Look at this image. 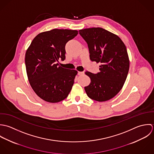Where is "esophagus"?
<instances>
[{
	"label": "esophagus",
	"mask_w": 154,
	"mask_h": 154,
	"mask_svg": "<svg viewBox=\"0 0 154 154\" xmlns=\"http://www.w3.org/2000/svg\"><path fill=\"white\" fill-rule=\"evenodd\" d=\"M78 74H79V75H82L84 74V72H80V71H79V72H78Z\"/></svg>",
	"instance_id": "obj_1"
}]
</instances>
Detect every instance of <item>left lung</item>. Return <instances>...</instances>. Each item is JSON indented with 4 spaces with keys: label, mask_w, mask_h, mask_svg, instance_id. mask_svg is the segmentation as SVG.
<instances>
[{
    "label": "left lung",
    "mask_w": 154,
    "mask_h": 154,
    "mask_svg": "<svg viewBox=\"0 0 154 154\" xmlns=\"http://www.w3.org/2000/svg\"><path fill=\"white\" fill-rule=\"evenodd\" d=\"M79 34L88 44L91 60L101 63L100 72L86 71L91 82L85 91L93 100H108L121 91L128 72L126 47L119 36L102 28L85 29Z\"/></svg>",
    "instance_id": "8db88e82"
}]
</instances>
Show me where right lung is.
<instances>
[{"label": "right lung", "instance_id": "1", "mask_svg": "<svg viewBox=\"0 0 154 154\" xmlns=\"http://www.w3.org/2000/svg\"><path fill=\"white\" fill-rule=\"evenodd\" d=\"M78 34L77 30L54 29L38 34L26 51L25 63L29 81L37 96L57 103L71 91L77 71L59 66L65 59V45Z\"/></svg>", "mask_w": 154, "mask_h": 154}]
</instances>
